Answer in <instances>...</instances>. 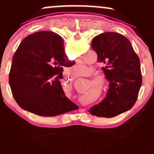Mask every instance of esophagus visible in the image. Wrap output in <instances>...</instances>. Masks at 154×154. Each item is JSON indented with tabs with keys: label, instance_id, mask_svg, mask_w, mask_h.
I'll return each instance as SVG.
<instances>
[{
	"label": "esophagus",
	"instance_id": "esophagus-1",
	"mask_svg": "<svg viewBox=\"0 0 154 154\" xmlns=\"http://www.w3.org/2000/svg\"><path fill=\"white\" fill-rule=\"evenodd\" d=\"M72 78H73V79H75V77H72Z\"/></svg>",
	"mask_w": 154,
	"mask_h": 154
}]
</instances>
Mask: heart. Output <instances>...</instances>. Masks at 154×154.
<instances>
[{
	"label": "heart",
	"instance_id": "obj_1",
	"mask_svg": "<svg viewBox=\"0 0 154 154\" xmlns=\"http://www.w3.org/2000/svg\"><path fill=\"white\" fill-rule=\"evenodd\" d=\"M88 67L85 65H76L70 70V74L73 76H79L82 75L83 71L87 69Z\"/></svg>",
	"mask_w": 154,
	"mask_h": 154
}]
</instances>
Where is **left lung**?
<instances>
[{
    "mask_svg": "<svg viewBox=\"0 0 154 154\" xmlns=\"http://www.w3.org/2000/svg\"><path fill=\"white\" fill-rule=\"evenodd\" d=\"M91 47L109 82L106 95L88 111L98 117L112 118L130 110L135 104L142 85L140 62L127 38L105 32L93 38Z\"/></svg>",
    "mask_w": 154,
    "mask_h": 154,
    "instance_id": "obj_1",
    "label": "left lung"
}]
</instances>
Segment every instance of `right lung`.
Returning <instances> with one entry per match:
<instances>
[{
    "instance_id": "1",
    "label": "right lung",
    "mask_w": 154,
    "mask_h": 154,
    "mask_svg": "<svg viewBox=\"0 0 154 154\" xmlns=\"http://www.w3.org/2000/svg\"><path fill=\"white\" fill-rule=\"evenodd\" d=\"M64 41L57 33L38 31L21 42L12 58L9 81L19 106L41 116H56L79 109L69 100L60 79L67 59Z\"/></svg>"
}]
</instances>
